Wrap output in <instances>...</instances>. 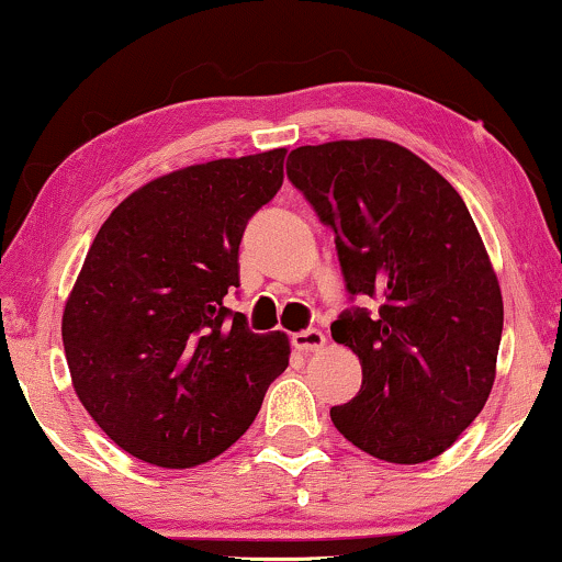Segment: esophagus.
I'll return each mask as SVG.
<instances>
[{
  "mask_svg": "<svg viewBox=\"0 0 562 562\" xmlns=\"http://www.w3.org/2000/svg\"><path fill=\"white\" fill-rule=\"evenodd\" d=\"M293 346L295 350H301V353H316V350L327 346V337H324L319 329H303V333L293 335Z\"/></svg>",
  "mask_w": 562,
  "mask_h": 562,
  "instance_id": "1",
  "label": "esophagus"
}]
</instances>
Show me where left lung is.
Wrapping results in <instances>:
<instances>
[{"label": "left lung", "instance_id": "left-lung-1", "mask_svg": "<svg viewBox=\"0 0 562 562\" xmlns=\"http://www.w3.org/2000/svg\"><path fill=\"white\" fill-rule=\"evenodd\" d=\"M288 178L333 227L350 299L333 340L361 361V390L329 411L387 463L437 458L482 414L503 337V295L456 188L382 138L290 151Z\"/></svg>", "mask_w": 562, "mask_h": 562}]
</instances>
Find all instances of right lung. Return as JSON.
I'll list each match as a JSON object with an SVG mask.
<instances>
[{
  "instance_id": "1",
  "label": "right lung",
  "mask_w": 562,
  "mask_h": 562,
  "mask_svg": "<svg viewBox=\"0 0 562 562\" xmlns=\"http://www.w3.org/2000/svg\"><path fill=\"white\" fill-rule=\"evenodd\" d=\"M285 148L170 172L110 214L65 303L72 387L114 445L161 469L225 452L288 369L280 333L225 306L248 220L282 186Z\"/></svg>"
}]
</instances>
